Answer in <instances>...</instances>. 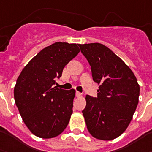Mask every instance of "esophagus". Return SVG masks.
Returning <instances> with one entry per match:
<instances>
[{"label": "esophagus", "instance_id": "34e87169", "mask_svg": "<svg viewBox=\"0 0 152 152\" xmlns=\"http://www.w3.org/2000/svg\"><path fill=\"white\" fill-rule=\"evenodd\" d=\"M81 93H80V92H78V91H76V97H80V96H81Z\"/></svg>", "mask_w": 152, "mask_h": 152}]
</instances>
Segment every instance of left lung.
<instances>
[{
    "label": "left lung",
    "mask_w": 152,
    "mask_h": 152,
    "mask_svg": "<svg viewBox=\"0 0 152 152\" xmlns=\"http://www.w3.org/2000/svg\"><path fill=\"white\" fill-rule=\"evenodd\" d=\"M79 47L90 65L93 81L99 84L97 97L86 96L83 114L88 131L97 139H115L127 129L138 105L137 79L105 45L93 43Z\"/></svg>",
    "instance_id": "1"
}]
</instances>
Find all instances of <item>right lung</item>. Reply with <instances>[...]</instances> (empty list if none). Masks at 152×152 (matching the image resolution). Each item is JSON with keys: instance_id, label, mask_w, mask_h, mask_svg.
<instances>
[{"instance_id": "1", "label": "right lung", "mask_w": 152, "mask_h": 152, "mask_svg": "<svg viewBox=\"0 0 152 152\" xmlns=\"http://www.w3.org/2000/svg\"><path fill=\"white\" fill-rule=\"evenodd\" d=\"M79 53L76 43H54L38 53L18 76L14 90L16 105L25 125L39 138L58 136L69 122L76 91L54 85Z\"/></svg>"}]
</instances>
